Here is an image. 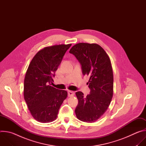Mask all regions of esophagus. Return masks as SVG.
<instances>
[{"instance_id": "34e87169", "label": "esophagus", "mask_w": 146, "mask_h": 146, "mask_svg": "<svg viewBox=\"0 0 146 146\" xmlns=\"http://www.w3.org/2000/svg\"><path fill=\"white\" fill-rule=\"evenodd\" d=\"M74 95V92L72 91H68V96L71 97Z\"/></svg>"}]
</instances>
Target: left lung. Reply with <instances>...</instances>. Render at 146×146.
Returning <instances> with one entry per match:
<instances>
[{
    "label": "left lung",
    "instance_id": "obj_1",
    "mask_svg": "<svg viewBox=\"0 0 146 146\" xmlns=\"http://www.w3.org/2000/svg\"><path fill=\"white\" fill-rule=\"evenodd\" d=\"M69 52L80 62L83 74L90 76L87 83L90 94L84 97L82 92H76L78 101L75 110L76 117L83 122H94L106 111L113 98V73L110 59L96 43H77Z\"/></svg>",
    "mask_w": 146,
    "mask_h": 146
}]
</instances>
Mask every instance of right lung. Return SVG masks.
<instances>
[{"label":"right lung","mask_w":146,"mask_h":146,"mask_svg":"<svg viewBox=\"0 0 146 146\" xmlns=\"http://www.w3.org/2000/svg\"><path fill=\"white\" fill-rule=\"evenodd\" d=\"M72 44L44 47L32 59L26 72L24 96L32 117L48 123L55 120L68 92L50 86L52 77Z\"/></svg>","instance_id":"1"}]
</instances>
